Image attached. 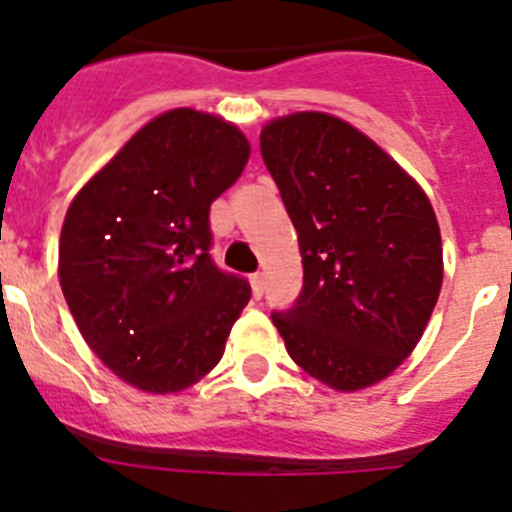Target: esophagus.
Returning <instances> with one entry per match:
<instances>
[{
    "instance_id": "obj_1",
    "label": "esophagus",
    "mask_w": 512,
    "mask_h": 512,
    "mask_svg": "<svg viewBox=\"0 0 512 512\" xmlns=\"http://www.w3.org/2000/svg\"><path fill=\"white\" fill-rule=\"evenodd\" d=\"M251 287H253V295L256 297L264 295V274H261V271L251 274Z\"/></svg>"
}]
</instances>
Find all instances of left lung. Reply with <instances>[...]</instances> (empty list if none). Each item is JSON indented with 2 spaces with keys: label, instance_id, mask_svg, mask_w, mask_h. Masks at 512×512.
Listing matches in <instances>:
<instances>
[{
  "label": "left lung",
  "instance_id": "left-lung-1",
  "mask_svg": "<svg viewBox=\"0 0 512 512\" xmlns=\"http://www.w3.org/2000/svg\"><path fill=\"white\" fill-rule=\"evenodd\" d=\"M302 253V289L271 320L310 377L354 392L408 359L443 282L436 212L374 140L323 112L261 130Z\"/></svg>",
  "mask_w": 512,
  "mask_h": 512
}]
</instances>
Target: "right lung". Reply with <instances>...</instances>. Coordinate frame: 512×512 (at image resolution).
Wrapping results in <instances>:
<instances>
[{
  "label": "right lung",
  "mask_w": 512,
  "mask_h": 512,
  "mask_svg": "<svg viewBox=\"0 0 512 512\" xmlns=\"http://www.w3.org/2000/svg\"><path fill=\"white\" fill-rule=\"evenodd\" d=\"M241 130L182 107L140 128L71 202L58 246L84 341L146 392H179L223 359L251 300L212 261L210 205L248 161Z\"/></svg>",
  "instance_id": "1"
}]
</instances>
